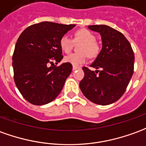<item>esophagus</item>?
I'll return each mask as SVG.
<instances>
[{
  "label": "esophagus",
  "mask_w": 146,
  "mask_h": 146,
  "mask_svg": "<svg viewBox=\"0 0 146 146\" xmlns=\"http://www.w3.org/2000/svg\"><path fill=\"white\" fill-rule=\"evenodd\" d=\"M80 67L79 66H73V70H78V69H80Z\"/></svg>",
  "instance_id": "1"
}]
</instances>
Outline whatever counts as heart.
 Listing matches in <instances>:
<instances>
[{
    "instance_id": "obj_1",
    "label": "heart",
    "mask_w": 146,
    "mask_h": 146,
    "mask_svg": "<svg viewBox=\"0 0 146 146\" xmlns=\"http://www.w3.org/2000/svg\"><path fill=\"white\" fill-rule=\"evenodd\" d=\"M75 43H79L78 50L65 57V62L73 66H79L86 62L88 56L94 58L100 53V46L96 41V36L87 29H80L75 32L74 37L71 38L68 35H63L60 39V46L65 53H70Z\"/></svg>"
}]
</instances>
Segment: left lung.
<instances>
[{
	"label": "left lung",
	"instance_id": "obj_1",
	"mask_svg": "<svg viewBox=\"0 0 146 146\" xmlns=\"http://www.w3.org/2000/svg\"><path fill=\"white\" fill-rule=\"evenodd\" d=\"M88 28L100 34L103 46L90 66L97 70L83 67L84 76L80 88L92 103L111 104L126 92L133 73L134 54L129 41L119 31L107 25H92Z\"/></svg>",
	"mask_w": 146,
	"mask_h": 146
}]
</instances>
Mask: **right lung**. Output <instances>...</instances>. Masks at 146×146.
I'll return each mask as SVG.
<instances>
[{"label":"right lung","instance_id":"1","mask_svg":"<svg viewBox=\"0 0 146 146\" xmlns=\"http://www.w3.org/2000/svg\"><path fill=\"white\" fill-rule=\"evenodd\" d=\"M75 24L44 21L27 27L16 42L13 55L14 81L23 97L34 105L52 102L72 72L63 58L60 39Z\"/></svg>","mask_w":146,"mask_h":146}]
</instances>
